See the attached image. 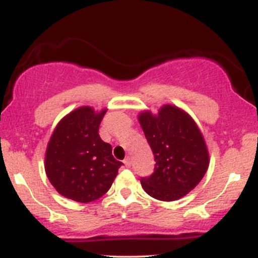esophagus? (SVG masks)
Wrapping results in <instances>:
<instances>
[{
    "label": "esophagus",
    "mask_w": 258,
    "mask_h": 258,
    "mask_svg": "<svg viewBox=\"0 0 258 258\" xmlns=\"http://www.w3.org/2000/svg\"><path fill=\"white\" fill-rule=\"evenodd\" d=\"M123 164H125L126 167H131V165H132L131 158H130V156H127V158L123 160Z\"/></svg>",
    "instance_id": "34e87169"
}]
</instances>
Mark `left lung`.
Returning a JSON list of instances; mask_svg holds the SVG:
<instances>
[{"instance_id":"obj_1","label":"left lung","mask_w":258,"mask_h":258,"mask_svg":"<svg viewBox=\"0 0 258 258\" xmlns=\"http://www.w3.org/2000/svg\"><path fill=\"white\" fill-rule=\"evenodd\" d=\"M139 123L152 148L154 172L141 183L150 197L173 201L199 184L209 167V152L194 120L174 105H164L158 115L143 111Z\"/></svg>"}]
</instances>
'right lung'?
<instances>
[{
  "label": "right lung",
  "instance_id": "1",
  "mask_svg": "<svg viewBox=\"0 0 258 258\" xmlns=\"http://www.w3.org/2000/svg\"><path fill=\"white\" fill-rule=\"evenodd\" d=\"M105 109L81 106L60 120L47 146L44 170L59 194L78 203L99 199L110 189L121 161L99 137Z\"/></svg>",
  "mask_w": 258,
  "mask_h": 258
}]
</instances>
